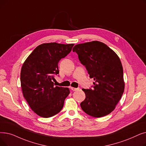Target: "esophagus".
Segmentation results:
<instances>
[{
    "label": "esophagus",
    "instance_id": "34e87169",
    "mask_svg": "<svg viewBox=\"0 0 146 146\" xmlns=\"http://www.w3.org/2000/svg\"><path fill=\"white\" fill-rule=\"evenodd\" d=\"M71 89V90H72V91H77L78 90V88H74V87H70V88Z\"/></svg>",
    "mask_w": 146,
    "mask_h": 146
}]
</instances>
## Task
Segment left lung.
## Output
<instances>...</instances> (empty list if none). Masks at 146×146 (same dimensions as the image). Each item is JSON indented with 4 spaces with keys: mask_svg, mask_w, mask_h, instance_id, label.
Returning a JSON list of instances; mask_svg holds the SVG:
<instances>
[{
    "mask_svg": "<svg viewBox=\"0 0 146 146\" xmlns=\"http://www.w3.org/2000/svg\"><path fill=\"white\" fill-rule=\"evenodd\" d=\"M93 78V89H82L86 98L82 109L94 117L109 115L115 109L124 92L125 82L121 61L108 46L99 41L78 44L73 48Z\"/></svg>",
    "mask_w": 146,
    "mask_h": 146,
    "instance_id": "left-lung-1",
    "label": "left lung"
}]
</instances>
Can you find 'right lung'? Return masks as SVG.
<instances>
[{
	"mask_svg": "<svg viewBox=\"0 0 146 146\" xmlns=\"http://www.w3.org/2000/svg\"><path fill=\"white\" fill-rule=\"evenodd\" d=\"M74 44L56 42L37 46L23 63L20 80L23 94L37 115L48 118L58 113L70 94L68 88L55 86L54 75L59 73L58 62Z\"/></svg>",
	"mask_w": 146,
	"mask_h": 146,
	"instance_id": "add662e5",
	"label": "right lung"
}]
</instances>
